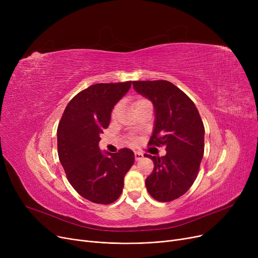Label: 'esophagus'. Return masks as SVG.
<instances>
[{"instance_id":"34e87169","label":"esophagus","mask_w":258,"mask_h":258,"mask_svg":"<svg viewBox=\"0 0 258 258\" xmlns=\"http://www.w3.org/2000/svg\"><path fill=\"white\" fill-rule=\"evenodd\" d=\"M141 159H143V154H142V153H139V152L135 153V160H136V161H140Z\"/></svg>"}]
</instances>
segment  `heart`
Instances as JSON below:
<instances>
[{
	"label": "heart",
	"mask_w": 258,
	"mask_h": 258,
	"mask_svg": "<svg viewBox=\"0 0 258 258\" xmlns=\"http://www.w3.org/2000/svg\"><path fill=\"white\" fill-rule=\"evenodd\" d=\"M151 103V101L148 100V99H146V98H144V97H137L136 99L134 100V102H133V105H134V107H135V110H139L140 107H142V106H144V105H146V104H150ZM119 112H120V104H116L114 107H113V110H112V112H111V118H112V120H115V119H117V117H118V115H119Z\"/></svg>",
	"instance_id": "heart-1"
}]
</instances>
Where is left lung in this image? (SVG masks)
I'll return each instance as SVG.
<instances>
[{"instance_id": "1", "label": "left lung", "mask_w": 258, "mask_h": 258, "mask_svg": "<svg viewBox=\"0 0 258 258\" xmlns=\"http://www.w3.org/2000/svg\"><path fill=\"white\" fill-rule=\"evenodd\" d=\"M139 94L150 99L156 111L148 146H165L166 155H144L154 162L145 180L147 191L159 202L182 197L196 181L204 155V124L194 101L167 80L133 81Z\"/></svg>"}]
</instances>
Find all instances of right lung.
<instances>
[{
  "mask_svg": "<svg viewBox=\"0 0 258 258\" xmlns=\"http://www.w3.org/2000/svg\"><path fill=\"white\" fill-rule=\"evenodd\" d=\"M132 81L96 84L81 92L66 106L57 127V152L67 179L75 190L97 204L118 200L124 175L134 164L130 148L104 156L98 147L114 105L130 90Z\"/></svg>",
  "mask_w": 258,
  "mask_h": 258,
  "instance_id": "right-lung-1",
  "label": "right lung"
}]
</instances>
